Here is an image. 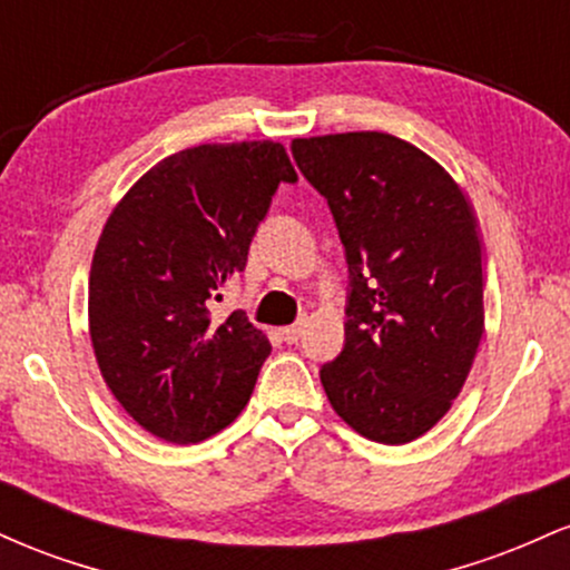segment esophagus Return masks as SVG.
Returning <instances> with one entry per match:
<instances>
[{
  "mask_svg": "<svg viewBox=\"0 0 570 570\" xmlns=\"http://www.w3.org/2000/svg\"><path fill=\"white\" fill-rule=\"evenodd\" d=\"M281 335V340H284V343H297L299 337H303V324H292V326H284V330L278 332Z\"/></svg>",
  "mask_w": 570,
  "mask_h": 570,
  "instance_id": "esophagus-1",
  "label": "esophagus"
}]
</instances>
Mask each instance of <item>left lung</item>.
I'll list each match as a JSON object with an SVG mask.
<instances>
[{"instance_id": "left-lung-1", "label": "left lung", "mask_w": 570, "mask_h": 570, "mask_svg": "<svg viewBox=\"0 0 570 570\" xmlns=\"http://www.w3.org/2000/svg\"><path fill=\"white\" fill-rule=\"evenodd\" d=\"M348 259L345 345L322 367L353 431L407 444L453 407L482 330V246L463 189L434 158L377 130L294 139Z\"/></svg>"}]
</instances>
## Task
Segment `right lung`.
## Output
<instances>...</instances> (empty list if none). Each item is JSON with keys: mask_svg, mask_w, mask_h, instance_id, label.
I'll use <instances>...</instances> for the list:
<instances>
[{"mask_svg": "<svg viewBox=\"0 0 570 570\" xmlns=\"http://www.w3.org/2000/svg\"><path fill=\"white\" fill-rule=\"evenodd\" d=\"M281 181L278 141L200 144L160 160L115 206L88 281L90 343L104 383L149 434L200 442L238 417L271 340L208 307L246 267Z\"/></svg>", "mask_w": 570, "mask_h": 570, "instance_id": "right-lung-1", "label": "right lung"}]
</instances>
